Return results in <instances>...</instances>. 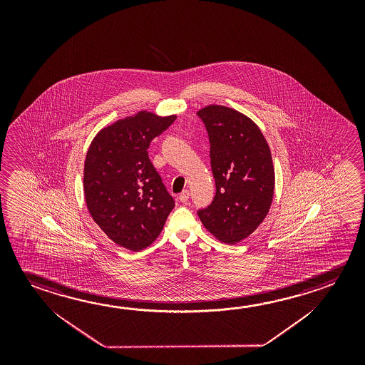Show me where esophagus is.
Masks as SVG:
<instances>
[{"label":"esophagus","instance_id":"esophagus-1","mask_svg":"<svg viewBox=\"0 0 365 365\" xmlns=\"http://www.w3.org/2000/svg\"><path fill=\"white\" fill-rule=\"evenodd\" d=\"M178 198H180V202H187V201H188V198H190V191H187V190H185V191L182 192L180 195V197Z\"/></svg>","mask_w":365,"mask_h":365}]
</instances>
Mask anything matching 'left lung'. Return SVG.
<instances>
[{
	"label": "left lung",
	"mask_w": 365,
	"mask_h": 365,
	"mask_svg": "<svg viewBox=\"0 0 365 365\" xmlns=\"http://www.w3.org/2000/svg\"><path fill=\"white\" fill-rule=\"evenodd\" d=\"M209 132L216 193L198 210L216 240L235 245L267 215L275 191V169L266 138L253 120L233 108L210 104L197 112Z\"/></svg>",
	"instance_id": "1"
}]
</instances>
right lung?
<instances>
[{
  "label": "right lung",
  "mask_w": 365,
  "mask_h": 365,
  "mask_svg": "<svg viewBox=\"0 0 365 365\" xmlns=\"http://www.w3.org/2000/svg\"><path fill=\"white\" fill-rule=\"evenodd\" d=\"M175 118L140 110L102 128L86 153V207L108 238L130 251L148 248L173 210L148 149Z\"/></svg>",
  "instance_id": "right-lung-1"
}]
</instances>
